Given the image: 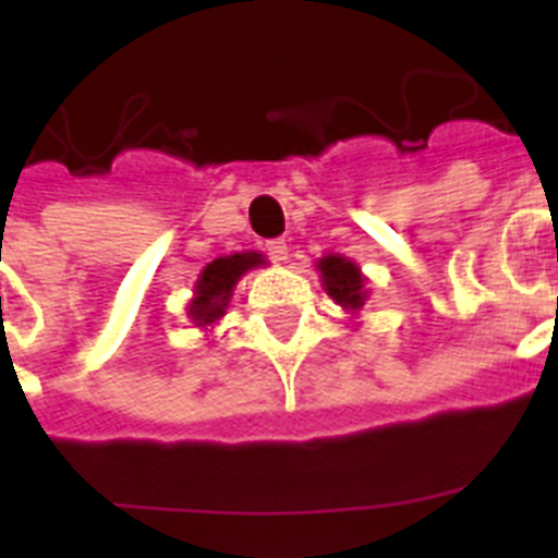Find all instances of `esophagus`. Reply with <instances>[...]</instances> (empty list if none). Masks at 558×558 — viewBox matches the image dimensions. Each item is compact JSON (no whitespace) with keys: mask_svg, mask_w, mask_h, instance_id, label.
Wrapping results in <instances>:
<instances>
[{"mask_svg":"<svg viewBox=\"0 0 558 558\" xmlns=\"http://www.w3.org/2000/svg\"><path fill=\"white\" fill-rule=\"evenodd\" d=\"M265 251H268V256L274 263H284V259H288V243H284V240H268V243H265Z\"/></svg>","mask_w":558,"mask_h":558,"instance_id":"obj_1","label":"esophagus"}]
</instances>
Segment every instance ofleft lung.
<instances>
[{
	"instance_id": "obj_1",
	"label": "left lung",
	"mask_w": 558,
	"mask_h": 558,
	"mask_svg": "<svg viewBox=\"0 0 558 558\" xmlns=\"http://www.w3.org/2000/svg\"><path fill=\"white\" fill-rule=\"evenodd\" d=\"M322 270L324 288L332 295L335 304L347 310H360L366 302V293H363V276H360L357 265L343 259V256H324L318 263Z\"/></svg>"
}]
</instances>
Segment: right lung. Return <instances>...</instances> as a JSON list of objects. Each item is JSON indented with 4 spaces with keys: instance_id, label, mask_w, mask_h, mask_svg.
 <instances>
[{
    "instance_id": "add662e5",
    "label": "right lung",
    "mask_w": 558,
    "mask_h": 558,
    "mask_svg": "<svg viewBox=\"0 0 558 558\" xmlns=\"http://www.w3.org/2000/svg\"><path fill=\"white\" fill-rule=\"evenodd\" d=\"M263 265V254H254V251H245V254L234 256H218L215 263H209L201 274L198 284H195V302L190 304L192 322L198 327L206 324H215L220 315L226 313V304H229V295L234 290L236 279L245 274V270Z\"/></svg>"
}]
</instances>
